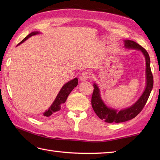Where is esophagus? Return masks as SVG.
<instances>
[{"mask_svg": "<svg viewBox=\"0 0 160 160\" xmlns=\"http://www.w3.org/2000/svg\"><path fill=\"white\" fill-rule=\"evenodd\" d=\"M91 73L89 72H82L80 75V80L81 81H86L91 78Z\"/></svg>", "mask_w": 160, "mask_h": 160, "instance_id": "34e87169", "label": "esophagus"}]
</instances>
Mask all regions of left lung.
<instances>
[{"label": "left lung", "instance_id": "8db88e82", "mask_svg": "<svg viewBox=\"0 0 160 160\" xmlns=\"http://www.w3.org/2000/svg\"><path fill=\"white\" fill-rule=\"evenodd\" d=\"M124 47L128 49H134L140 50L144 54L146 60V79H147V85L146 89L142 93L141 97L139 100L131 107L124 108V109L118 111L113 108H111L107 107L102 100L101 99L100 89L98 85L94 83L93 92L91 98V105L95 111V113L99 117L101 120H103L104 122L108 123H120L136 117L143 109L148 99L149 96L151 92V90L153 86V77L151 70L150 66V57L148 52L144 48L140 46L139 44L131 40H125Z\"/></svg>", "mask_w": 160, "mask_h": 160}]
</instances>
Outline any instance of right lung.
<instances>
[{"label":"right lung","instance_id":"right-lung-1","mask_svg":"<svg viewBox=\"0 0 160 160\" xmlns=\"http://www.w3.org/2000/svg\"><path fill=\"white\" fill-rule=\"evenodd\" d=\"M40 32H33L31 33H29V34L28 36H27L21 42L18 44V45H19L20 44L22 43L24 41H25V40L27 39H28L29 37L38 34ZM78 78H74V79L71 80V81H69V82H68L67 83L64 84V85L62 87V89H60L58 94V96L56 98L55 100L53 101L52 106L49 107L48 110L46 111L45 113H43L44 116L49 117L50 115H52L53 113L60 111L61 108V105L65 102L67 99L68 96H69V93L72 91V90L74 89V88L78 85Z\"/></svg>","mask_w":160,"mask_h":160}]
</instances>
